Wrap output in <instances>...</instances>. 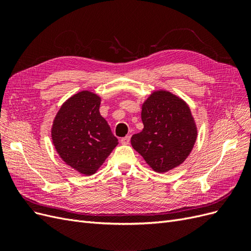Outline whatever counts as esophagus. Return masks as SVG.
Segmentation results:
<instances>
[{
  "label": "esophagus",
  "mask_w": 251,
  "mask_h": 251,
  "mask_svg": "<svg viewBox=\"0 0 251 251\" xmlns=\"http://www.w3.org/2000/svg\"><path fill=\"white\" fill-rule=\"evenodd\" d=\"M130 140H131V136H126V137L121 138L120 142L123 144H128V143H130Z\"/></svg>",
  "instance_id": "34e87169"
}]
</instances>
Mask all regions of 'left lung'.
<instances>
[{
  "mask_svg": "<svg viewBox=\"0 0 251 251\" xmlns=\"http://www.w3.org/2000/svg\"><path fill=\"white\" fill-rule=\"evenodd\" d=\"M143 130L132 136L134 150L157 173L183 162L197 139V127L188 105L168 91H157L142 104Z\"/></svg>",
  "mask_w": 251,
  "mask_h": 251,
  "instance_id": "left-lung-1",
  "label": "left lung"
}]
</instances>
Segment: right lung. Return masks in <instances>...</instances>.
Instances as JSON below:
<instances>
[{"mask_svg": "<svg viewBox=\"0 0 251 251\" xmlns=\"http://www.w3.org/2000/svg\"><path fill=\"white\" fill-rule=\"evenodd\" d=\"M100 97L89 91L70 97L56 114L51 136L60 158L80 174L93 175L117 144L100 113Z\"/></svg>", "mask_w": 251, "mask_h": 251, "instance_id": "right-lung-1", "label": "right lung"}]
</instances>
